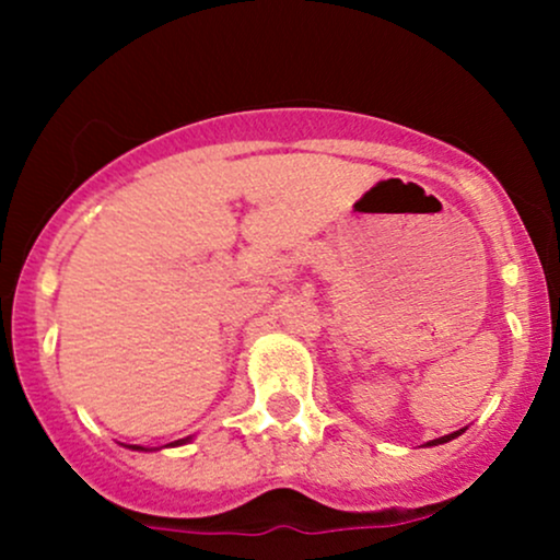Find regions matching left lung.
Segmentation results:
<instances>
[{
  "instance_id": "obj_1",
  "label": "left lung",
  "mask_w": 560,
  "mask_h": 560,
  "mask_svg": "<svg viewBox=\"0 0 560 560\" xmlns=\"http://www.w3.org/2000/svg\"><path fill=\"white\" fill-rule=\"evenodd\" d=\"M460 432H464V429H460ZM460 432H453V434H447V436H440V440H432V442H427V445H429V447H434V445H445V442L455 440V436H458Z\"/></svg>"
}]
</instances>
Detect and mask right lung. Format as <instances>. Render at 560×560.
I'll return each instance as SVG.
<instances>
[{"label":"right lung","instance_id":"right-lung-1","mask_svg":"<svg viewBox=\"0 0 560 560\" xmlns=\"http://www.w3.org/2000/svg\"><path fill=\"white\" fill-rule=\"evenodd\" d=\"M191 436H186V440H176V442H171V445H165V447H176V445H184V442H189ZM133 450H144V447H139V445H131Z\"/></svg>","mask_w":560,"mask_h":560}]
</instances>
